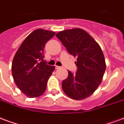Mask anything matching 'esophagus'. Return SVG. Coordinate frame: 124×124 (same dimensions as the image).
I'll use <instances>...</instances> for the list:
<instances>
[{"label": "esophagus", "instance_id": "esophagus-1", "mask_svg": "<svg viewBox=\"0 0 124 124\" xmlns=\"http://www.w3.org/2000/svg\"><path fill=\"white\" fill-rule=\"evenodd\" d=\"M60 68V66H55V69L56 70H58Z\"/></svg>", "mask_w": 124, "mask_h": 124}]
</instances>
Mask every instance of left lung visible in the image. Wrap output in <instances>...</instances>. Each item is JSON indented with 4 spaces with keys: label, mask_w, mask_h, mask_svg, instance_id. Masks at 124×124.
Returning a JSON list of instances; mask_svg holds the SVG:
<instances>
[{
    "label": "left lung",
    "mask_w": 124,
    "mask_h": 124,
    "mask_svg": "<svg viewBox=\"0 0 124 124\" xmlns=\"http://www.w3.org/2000/svg\"><path fill=\"white\" fill-rule=\"evenodd\" d=\"M56 36L68 52L77 58L76 73L68 70V76L62 81L64 92L75 100L89 97L101 83L106 70L104 56L96 41L79 28L64 30Z\"/></svg>",
    "instance_id": "1"
}]
</instances>
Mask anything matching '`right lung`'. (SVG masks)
Listing matches in <instances>:
<instances>
[{
	"label": "right lung",
	"mask_w": 124,
	"mask_h": 124,
	"mask_svg": "<svg viewBox=\"0 0 124 124\" xmlns=\"http://www.w3.org/2000/svg\"><path fill=\"white\" fill-rule=\"evenodd\" d=\"M55 33L38 29L23 41L16 53L12 64L14 80L20 91L30 98L43 95L54 66L44 60L45 44Z\"/></svg>",
	"instance_id": "right-lung-1"
}]
</instances>
